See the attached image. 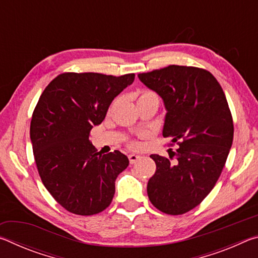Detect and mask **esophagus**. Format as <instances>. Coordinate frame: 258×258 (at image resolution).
<instances>
[{
	"label": "esophagus",
	"instance_id": "esophagus-1",
	"mask_svg": "<svg viewBox=\"0 0 258 258\" xmlns=\"http://www.w3.org/2000/svg\"><path fill=\"white\" fill-rule=\"evenodd\" d=\"M138 159H140V156L139 155H135V154L128 155V160H130L131 164H134Z\"/></svg>",
	"mask_w": 258,
	"mask_h": 258
}]
</instances>
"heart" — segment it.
Returning a JSON list of instances; mask_svg holds the SVG:
<instances>
[{
    "label": "heart",
    "mask_w": 258,
    "mask_h": 258,
    "mask_svg": "<svg viewBox=\"0 0 258 258\" xmlns=\"http://www.w3.org/2000/svg\"><path fill=\"white\" fill-rule=\"evenodd\" d=\"M143 97H155V98H157V95H156V93L152 92V91L143 90V91H141V92H140V97L139 98H143ZM157 99H158V98H157ZM130 147L137 148L138 147V142L137 141H131L130 142Z\"/></svg>",
    "instance_id": "obj_1"
}]
</instances>
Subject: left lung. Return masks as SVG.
I'll list each match as a JSON object with an SVG mask.
<instances>
[{
    "label": "left lung",
    "instance_id": "left-lung-1",
    "mask_svg": "<svg viewBox=\"0 0 258 258\" xmlns=\"http://www.w3.org/2000/svg\"><path fill=\"white\" fill-rule=\"evenodd\" d=\"M138 76L163 98V135L178 146L169 158L150 156L156 172L148 197L160 212L181 215L207 197L223 171L233 141L232 115L220 83L206 69L171 64Z\"/></svg>",
    "mask_w": 258,
    "mask_h": 258
}]
</instances>
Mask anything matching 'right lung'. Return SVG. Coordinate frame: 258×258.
<instances>
[{"instance_id":"right-lung-1","label":"right lung","mask_w":258,"mask_h":258,"mask_svg":"<svg viewBox=\"0 0 258 258\" xmlns=\"http://www.w3.org/2000/svg\"><path fill=\"white\" fill-rule=\"evenodd\" d=\"M134 77L62 73L38 99L30 121L35 163L46 190L66 211L89 216L111 204L116 178L130 161L118 150L100 154L90 132Z\"/></svg>"}]
</instances>
